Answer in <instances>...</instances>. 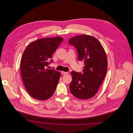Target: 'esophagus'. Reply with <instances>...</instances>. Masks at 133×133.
I'll list each match as a JSON object with an SVG mask.
<instances>
[{"label": "esophagus", "instance_id": "obj_1", "mask_svg": "<svg viewBox=\"0 0 133 133\" xmlns=\"http://www.w3.org/2000/svg\"><path fill=\"white\" fill-rule=\"evenodd\" d=\"M61 73H62V74L63 75H66V74H68V72H64V71H62Z\"/></svg>", "mask_w": 133, "mask_h": 133}]
</instances>
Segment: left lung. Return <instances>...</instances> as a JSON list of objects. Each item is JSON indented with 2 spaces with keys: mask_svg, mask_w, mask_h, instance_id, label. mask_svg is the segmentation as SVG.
<instances>
[{
  "mask_svg": "<svg viewBox=\"0 0 133 133\" xmlns=\"http://www.w3.org/2000/svg\"><path fill=\"white\" fill-rule=\"evenodd\" d=\"M69 43L76 48L78 60L84 63L82 73L71 72L70 92L77 98L88 99L96 94L106 74L108 63L105 51L96 38L88 35L70 38Z\"/></svg>",
  "mask_w": 133,
  "mask_h": 133,
  "instance_id": "obj_1",
  "label": "left lung"
}]
</instances>
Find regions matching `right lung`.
Segmentation results:
<instances>
[{
	"mask_svg": "<svg viewBox=\"0 0 133 133\" xmlns=\"http://www.w3.org/2000/svg\"><path fill=\"white\" fill-rule=\"evenodd\" d=\"M61 37L41 38L32 42L24 51L20 71L26 90L33 98L45 100L53 95L60 73L45 69L52 62V55L63 41Z\"/></svg>",
	"mask_w": 133,
	"mask_h": 133,
	"instance_id": "1",
	"label": "right lung"
}]
</instances>
